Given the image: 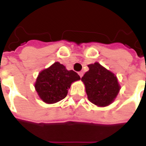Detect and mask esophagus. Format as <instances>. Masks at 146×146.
I'll use <instances>...</instances> for the list:
<instances>
[{
	"label": "esophagus",
	"instance_id": "obj_1",
	"mask_svg": "<svg viewBox=\"0 0 146 146\" xmlns=\"http://www.w3.org/2000/svg\"><path fill=\"white\" fill-rule=\"evenodd\" d=\"M78 74H79L80 77H82L83 75H84V73H83L82 71H80V72H79V73H78Z\"/></svg>",
	"mask_w": 146,
	"mask_h": 146
}]
</instances>
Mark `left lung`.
<instances>
[{"instance_id":"left-lung-1","label":"left lung","mask_w":146,"mask_h":146,"mask_svg":"<svg viewBox=\"0 0 146 146\" xmlns=\"http://www.w3.org/2000/svg\"><path fill=\"white\" fill-rule=\"evenodd\" d=\"M81 80L85 85L88 98L98 107H105L115 100L120 89L117 77L98 62L90 64Z\"/></svg>"}]
</instances>
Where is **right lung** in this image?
Instances as JSON below:
<instances>
[{"label":"right lung","instance_id":"1","mask_svg":"<svg viewBox=\"0 0 146 146\" xmlns=\"http://www.w3.org/2000/svg\"><path fill=\"white\" fill-rule=\"evenodd\" d=\"M80 80L73 70H68L58 62L39 73L35 89L40 98L47 104H54L66 97L72 83Z\"/></svg>","mask_w":146,"mask_h":146}]
</instances>
